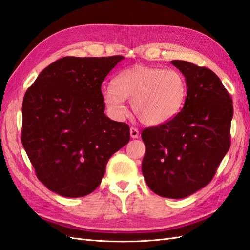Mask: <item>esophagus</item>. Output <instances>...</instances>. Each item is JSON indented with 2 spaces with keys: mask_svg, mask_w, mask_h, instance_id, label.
<instances>
[{
  "mask_svg": "<svg viewBox=\"0 0 250 250\" xmlns=\"http://www.w3.org/2000/svg\"><path fill=\"white\" fill-rule=\"evenodd\" d=\"M130 137L132 139H136L139 137V130L138 128H136V127H131L130 128Z\"/></svg>",
  "mask_w": 250,
  "mask_h": 250,
  "instance_id": "34e87169",
  "label": "esophagus"
}]
</instances>
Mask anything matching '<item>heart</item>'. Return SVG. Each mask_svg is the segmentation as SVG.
I'll return each instance as SVG.
<instances>
[{"label":"heart","mask_w":250,"mask_h":250,"mask_svg":"<svg viewBox=\"0 0 250 250\" xmlns=\"http://www.w3.org/2000/svg\"><path fill=\"white\" fill-rule=\"evenodd\" d=\"M114 86L103 89V99L114 118L126 114L125 100L133 114L146 125H160L173 119L184 106L188 84L176 70L137 64L114 78Z\"/></svg>","instance_id":"heart-1"}]
</instances>
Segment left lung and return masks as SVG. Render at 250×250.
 Listing matches in <instances>:
<instances>
[{"instance_id": "left-lung-1", "label": "left lung", "mask_w": 250, "mask_h": 250, "mask_svg": "<svg viewBox=\"0 0 250 250\" xmlns=\"http://www.w3.org/2000/svg\"><path fill=\"white\" fill-rule=\"evenodd\" d=\"M188 84L184 108L161 125L145 128L142 173L159 196L185 198L206 187L230 147L232 100L214 72L171 62Z\"/></svg>"}]
</instances>
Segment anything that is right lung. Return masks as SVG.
Instances as JSON below:
<instances>
[{
    "mask_svg": "<svg viewBox=\"0 0 250 250\" xmlns=\"http://www.w3.org/2000/svg\"><path fill=\"white\" fill-rule=\"evenodd\" d=\"M123 56L63 57L38 75L22 104L23 147L48 190L83 197L128 143L129 126L106 117L102 83Z\"/></svg>",
    "mask_w": 250,
    "mask_h": 250,
    "instance_id": "1",
    "label": "right lung"
}]
</instances>
